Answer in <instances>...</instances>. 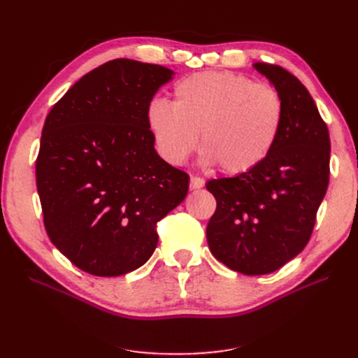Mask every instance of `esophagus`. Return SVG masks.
<instances>
[{
    "label": "esophagus",
    "mask_w": 358,
    "mask_h": 358,
    "mask_svg": "<svg viewBox=\"0 0 358 358\" xmlns=\"http://www.w3.org/2000/svg\"><path fill=\"white\" fill-rule=\"evenodd\" d=\"M204 187V179L199 178V176H191V180H189V188L191 189H199V188H203Z\"/></svg>",
    "instance_id": "1"
}]
</instances>
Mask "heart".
I'll return each mask as SVG.
<instances>
[{"label":"heart","mask_w":358,"mask_h":358,"mask_svg":"<svg viewBox=\"0 0 358 358\" xmlns=\"http://www.w3.org/2000/svg\"><path fill=\"white\" fill-rule=\"evenodd\" d=\"M173 104L155 99L146 122L161 158L180 166L197 148L201 161L229 175L252 171L272 154L284 125V101L273 86L230 71L182 79Z\"/></svg>","instance_id":"b5f03b06"}]
</instances>
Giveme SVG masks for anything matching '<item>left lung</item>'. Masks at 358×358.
<instances>
[{
	"instance_id": "8db88e82",
	"label": "left lung",
	"mask_w": 358,
	"mask_h": 358,
	"mask_svg": "<svg viewBox=\"0 0 358 358\" xmlns=\"http://www.w3.org/2000/svg\"><path fill=\"white\" fill-rule=\"evenodd\" d=\"M254 67L282 96L278 143L255 170L206 183L216 199L206 230L210 252L249 276L272 273L305 249L330 176L329 128L305 85L275 64Z\"/></svg>"
}]
</instances>
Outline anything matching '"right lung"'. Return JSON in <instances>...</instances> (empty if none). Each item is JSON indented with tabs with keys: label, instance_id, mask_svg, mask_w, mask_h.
Segmentation results:
<instances>
[{
	"label": "right lung",
	"instance_id": "1",
	"mask_svg": "<svg viewBox=\"0 0 358 358\" xmlns=\"http://www.w3.org/2000/svg\"><path fill=\"white\" fill-rule=\"evenodd\" d=\"M173 71L127 58L76 82L43 127L36 180L49 239L95 276L143 266L157 224L187 197L189 176L154 148L146 109Z\"/></svg>",
	"mask_w": 358,
	"mask_h": 358
}]
</instances>
